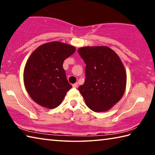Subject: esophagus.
<instances>
[{
	"mask_svg": "<svg viewBox=\"0 0 155 155\" xmlns=\"http://www.w3.org/2000/svg\"><path fill=\"white\" fill-rule=\"evenodd\" d=\"M72 87H74V88H77V87H78V83H74V84H73V85H72Z\"/></svg>",
	"mask_w": 155,
	"mask_h": 155,
	"instance_id": "34e87169",
	"label": "esophagus"
}]
</instances>
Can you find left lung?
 <instances>
[{"label": "left lung", "mask_w": 155, "mask_h": 155, "mask_svg": "<svg viewBox=\"0 0 155 155\" xmlns=\"http://www.w3.org/2000/svg\"><path fill=\"white\" fill-rule=\"evenodd\" d=\"M85 63V80L78 87L85 104L95 112L108 111L124 95L127 74L119 56L108 46L78 49Z\"/></svg>", "instance_id": "8db88e82"}]
</instances>
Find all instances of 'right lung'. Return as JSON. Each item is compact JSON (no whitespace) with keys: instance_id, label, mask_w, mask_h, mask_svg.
I'll use <instances>...</instances> for the list:
<instances>
[{"instance_id":"right-lung-1","label":"right lung","mask_w":155,"mask_h":155,"mask_svg":"<svg viewBox=\"0 0 155 155\" xmlns=\"http://www.w3.org/2000/svg\"><path fill=\"white\" fill-rule=\"evenodd\" d=\"M75 50L69 44L52 41L40 46L31 54L25 67L24 83L37 104L54 109L62 103L67 91L72 88L63 63Z\"/></svg>"}]
</instances>
